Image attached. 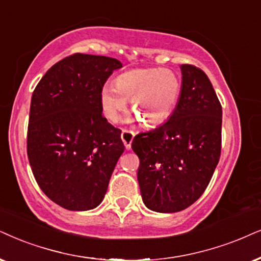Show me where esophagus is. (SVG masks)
Masks as SVG:
<instances>
[{
  "mask_svg": "<svg viewBox=\"0 0 261 261\" xmlns=\"http://www.w3.org/2000/svg\"><path fill=\"white\" fill-rule=\"evenodd\" d=\"M135 134L134 131H128V130H123V133H121V140H123V143L126 149H131V143H133L134 141V137H135Z\"/></svg>",
  "mask_w": 261,
  "mask_h": 261,
  "instance_id": "34e87169",
  "label": "esophagus"
}]
</instances>
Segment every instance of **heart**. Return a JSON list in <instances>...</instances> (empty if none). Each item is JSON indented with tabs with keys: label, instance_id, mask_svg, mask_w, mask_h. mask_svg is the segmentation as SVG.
<instances>
[{
	"label": "heart",
	"instance_id": "b5f03b06",
	"mask_svg": "<svg viewBox=\"0 0 261 261\" xmlns=\"http://www.w3.org/2000/svg\"><path fill=\"white\" fill-rule=\"evenodd\" d=\"M182 82L174 72L161 68H137L118 75L114 85H105L100 94L103 115L117 121L130 98L133 110L144 126L161 124L179 98Z\"/></svg>",
	"mask_w": 261,
	"mask_h": 261
}]
</instances>
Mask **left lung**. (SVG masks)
<instances>
[{"mask_svg": "<svg viewBox=\"0 0 261 261\" xmlns=\"http://www.w3.org/2000/svg\"><path fill=\"white\" fill-rule=\"evenodd\" d=\"M182 89L169 120L134 138L142 200L159 213L186 210L202 195L218 165L222 106L200 68L180 65Z\"/></svg>", "mask_w": 261, "mask_h": 261, "instance_id": "obj_1", "label": "left lung"}]
</instances>
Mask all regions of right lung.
Here are the masks:
<instances>
[{
  "label": "right lung",
  "instance_id": "add662e5",
  "mask_svg": "<svg viewBox=\"0 0 261 261\" xmlns=\"http://www.w3.org/2000/svg\"><path fill=\"white\" fill-rule=\"evenodd\" d=\"M117 59L73 54L49 68L31 97L28 156L43 193L70 211L103 200L125 149L119 128L102 117L100 94Z\"/></svg>",
  "mask_w": 261,
  "mask_h": 261
}]
</instances>
